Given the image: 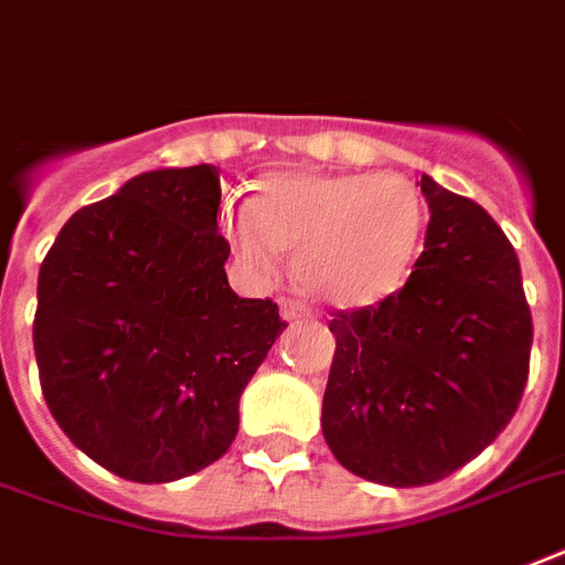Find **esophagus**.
Masks as SVG:
<instances>
[{
  "mask_svg": "<svg viewBox=\"0 0 565 565\" xmlns=\"http://www.w3.org/2000/svg\"><path fill=\"white\" fill-rule=\"evenodd\" d=\"M310 317V310L301 305V301H290V299H284L281 301V319L284 322H299V319H308Z\"/></svg>",
  "mask_w": 565,
  "mask_h": 565,
  "instance_id": "1",
  "label": "esophagus"
}]
</instances>
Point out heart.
<instances>
[{
    "label": "heart",
    "mask_w": 565,
    "mask_h": 565,
    "mask_svg": "<svg viewBox=\"0 0 565 565\" xmlns=\"http://www.w3.org/2000/svg\"><path fill=\"white\" fill-rule=\"evenodd\" d=\"M422 228L419 190L395 172H273L248 202L222 204V234L248 278H273L284 252L301 290L337 310L402 290Z\"/></svg>",
    "instance_id": "obj_1"
}]
</instances>
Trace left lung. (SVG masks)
Listing matches in <instances>:
<instances>
[{
    "label": "left lung",
    "instance_id": "1",
    "mask_svg": "<svg viewBox=\"0 0 565 565\" xmlns=\"http://www.w3.org/2000/svg\"><path fill=\"white\" fill-rule=\"evenodd\" d=\"M416 184L430 222L407 284L328 326L322 434L349 472L386 487L443 481L481 455L522 402L534 340L504 231L425 172Z\"/></svg>",
    "mask_w": 565,
    "mask_h": 565
}]
</instances>
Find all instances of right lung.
<instances>
[{
  "label": "right lung",
  "mask_w": 565,
  "mask_h": 565,
  "mask_svg": "<svg viewBox=\"0 0 565 565\" xmlns=\"http://www.w3.org/2000/svg\"><path fill=\"white\" fill-rule=\"evenodd\" d=\"M220 170L163 167L70 216L38 275L49 411L108 472L170 483L220 460L287 322L228 287Z\"/></svg>",
  "instance_id": "obj_1"
}]
</instances>
